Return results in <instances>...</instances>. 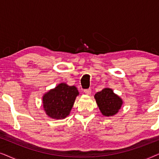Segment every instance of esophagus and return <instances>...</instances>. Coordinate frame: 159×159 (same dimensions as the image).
<instances>
[{
	"mask_svg": "<svg viewBox=\"0 0 159 159\" xmlns=\"http://www.w3.org/2000/svg\"><path fill=\"white\" fill-rule=\"evenodd\" d=\"M84 93L87 95H90L91 94V89H87V90H84Z\"/></svg>",
	"mask_w": 159,
	"mask_h": 159,
	"instance_id": "34e87169",
	"label": "esophagus"
}]
</instances>
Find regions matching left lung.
Returning a JSON list of instances; mask_svg holds the SVG:
<instances>
[{
  "instance_id": "obj_1",
  "label": "left lung",
  "mask_w": 159,
  "mask_h": 159,
  "mask_svg": "<svg viewBox=\"0 0 159 159\" xmlns=\"http://www.w3.org/2000/svg\"><path fill=\"white\" fill-rule=\"evenodd\" d=\"M94 98L101 114L105 116L116 115L123 104L122 98L109 88H105L95 93Z\"/></svg>"
}]
</instances>
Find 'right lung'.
Listing matches in <instances>:
<instances>
[{"label":"right lung","mask_w":159,"mask_h":159,"mask_svg":"<svg viewBox=\"0 0 159 159\" xmlns=\"http://www.w3.org/2000/svg\"><path fill=\"white\" fill-rule=\"evenodd\" d=\"M79 93L75 86L61 82L43 95V110L52 119H64L70 114Z\"/></svg>","instance_id":"1"}]
</instances>
